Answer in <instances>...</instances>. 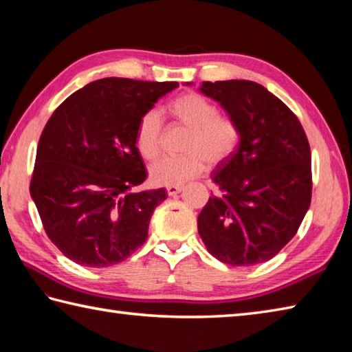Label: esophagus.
<instances>
[{"label": "esophagus", "mask_w": 352, "mask_h": 352, "mask_svg": "<svg viewBox=\"0 0 352 352\" xmlns=\"http://www.w3.org/2000/svg\"><path fill=\"white\" fill-rule=\"evenodd\" d=\"M184 190V187L181 186H170L166 187V193H168V196H176L177 193H181Z\"/></svg>", "instance_id": "1"}]
</instances>
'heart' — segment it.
Listing matches in <instances>:
<instances>
[{"label":"heart","instance_id":"obj_1","mask_svg":"<svg viewBox=\"0 0 352 352\" xmlns=\"http://www.w3.org/2000/svg\"><path fill=\"white\" fill-rule=\"evenodd\" d=\"M177 125L188 129L182 144L186 154L164 157L150 170L157 186H182L202 175L207 164L218 166L230 159L241 144V128L235 119L219 114V108L198 92L177 96L166 107ZM164 125L157 111L150 109L135 126L134 144L142 157L154 160L162 153Z\"/></svg>","mask_w":352,"mask_h":352}]
</instances>
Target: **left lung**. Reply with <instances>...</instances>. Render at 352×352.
I'll return each mask as SVG.
<instances>
[{
    "mask_svg": "<svg viewBox=\"0 0 352 352\" xmlns=\"http://www.w3.org/2000/svg\"><path fill=\"white\" fill-rule=\"evenodd\" d=\"M201 92L236 120L241 144L213 171L219 192L199 213V235L221 263L269 261L295 236L311 206V148L305 129L278 97L255 82H202Z\"/></svg>",
    "mask_w": 352,
    "mask_h": 352,
    "instance_id": "1",
    "label": "left lung"
}]
</instances>
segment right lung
I'll return each instance as SVG.
<instances>
[{"label":"right lung","instance_id":"1","mask_svg":"<svg viewBox=\"0 0 352 352\" xmlns=\"http://www.w3.org/2000/svg\"><path fill=\"white\" fill-rule=\"evenodd\" d=\"M177 82L108 77L71 94L40 135L30 196L49 239L74 263L108 267L139 249L164 188L134 193L146 170L138 122Z\"/></svg>","mask_w":352,"mask_h":352}]
</instances>
